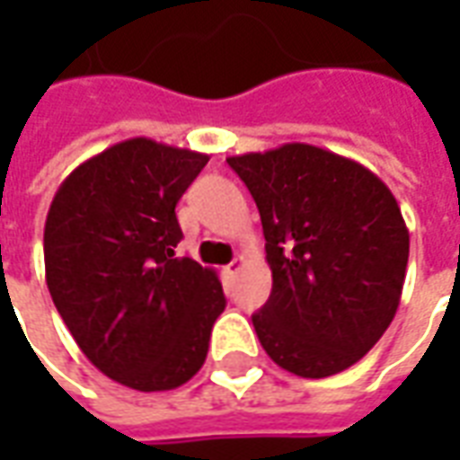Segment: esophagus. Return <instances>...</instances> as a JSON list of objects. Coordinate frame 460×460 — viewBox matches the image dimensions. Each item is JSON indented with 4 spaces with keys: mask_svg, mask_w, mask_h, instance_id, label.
<instances>
[{
    "mask_svg": "<svg viewBox=\"0 0 460 460\" xmlns=\"http://www.w3.org/2000/svg\"><path fill=\"white\" fill-rule=\"evenodd\" d=\"M241 266H243V259H241V256H236V259L231 261L229 266H226V273H229V276H236V273L241 270Z\"/></svg>",
    "mask_w": 460,
    "mask_h": 460,
    "instance_id": "obj_1",
    "label": "esophagus"
}]
</instances>
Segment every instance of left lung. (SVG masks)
Returning a JSON list of instances; mask_svg holds the SVG:
<instances>
[{
    "label": "left lung",
    "instance_id": "left-lung-1",
    "mask_svg": "<svg viewBox=\"0 0 460 460\" xmlns=\"http://www.w3.org/2000/svg\"><path fill=\"white\" fill-rule=\"evenodd\" d=\"M256 201L273 288L253 313L269 357L293 375H338L399 308L409 231L394 194L359 162L305 142L229 157Z\"/></svg>",
    "mask_w": 460,
    "mask_h": 460
}]
</instances>
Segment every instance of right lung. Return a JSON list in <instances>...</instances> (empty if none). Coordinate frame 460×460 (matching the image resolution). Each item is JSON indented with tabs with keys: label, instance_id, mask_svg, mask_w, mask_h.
<instances>
[{
	"label": "right lung",
	"instance_id": "obj_1",
	"mask_svg": "<svg viewBox=\"0 0 460 460\" xmlns=\"http://www.w3.org/2000/svg\"><path fill=\"white\" fill-rule=\"evenodd\" d=\"M207 162L147 137L118 142L66 177L46 217L58 315L105 376L137 392L190 382L226 308L217 270L174 251V207Z\"/></svg>",
	"mask_w": 460,
	"mask_h": 460
}]
</instances>
